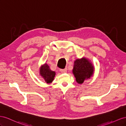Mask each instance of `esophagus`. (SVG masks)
Here are the masks:
<instances>
[{
    "label": "esophagus",
    "mask_w": 126,
    "mask_h": 126,
    "mask_svg": "<svg viewBox=\"0 0 126 126\" xmlns=\"http://www.w3.org/2000/svg\"><path fill=\"white\" fill-rule=\"evenodd\" d=\"M60 72L62 73H65L67 72V69H61Z\"/></svg>",
    "instance_id": "esophagus-1"
}]
</instances>
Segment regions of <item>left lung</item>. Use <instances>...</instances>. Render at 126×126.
<instances>
[{
  "label": "left lung",
  "mask_w": 126,
  "mask_h": 126,
  "mask_svg": "<svg viewBox=\"0 0 126 126\" xmlns=\"http://www.w3.org/2000/svg\"><path fill=\"white\" fill-rule=\"evenodd\" d=\"M73 73L76 81L79 84L90 78L94 72V66L88 59L83 57L74 61Z\"/></svg>",
  "instance_id": "left-lung-1"
}]
</instances>
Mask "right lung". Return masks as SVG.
Returning <instances> with one entry per match:
<instances>
[{"label":"right lung","instance_id":"obj_1","mask_svg":"<svg viewBox=\"0 0 126 126\" xmlns=\"http://www.w3.org/2000/svg\"><path fill=\"white\" fill-rule=\"evenodd\" d=\"M39 74L47 83H51L55 75V72L50 69L49 66L46 63L41 66L40 71H39Z\"/></svg>","mask_w":126,"mask_h":126}]
</instances>
